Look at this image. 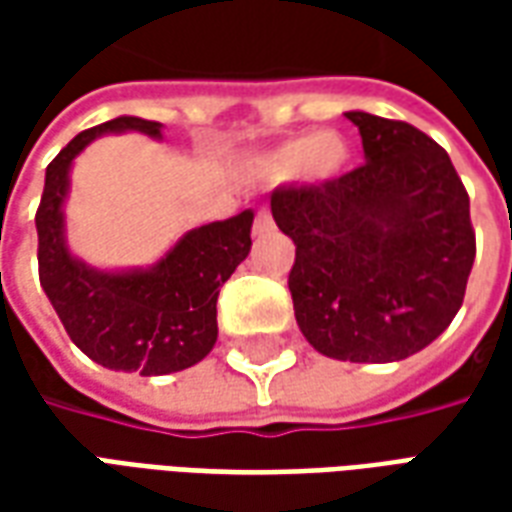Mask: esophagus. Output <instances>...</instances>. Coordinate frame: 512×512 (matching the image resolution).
<instances>
[{"label":"esophagus","instance_id":"esophagus-1","mask_svg":"<svg viewBox=\"0 0 512 512\" xmlns=\"http://www.w3.org/2000/svg\"><path fill=\"white\" fill-rule=\"evenodd\" d=\"M274 230V219H271V213H268V208H260L255 216V227H252V233L260 238V235H268Z\"/></svg>","mask_w":512,"mask_h":512}]
</instances>
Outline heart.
Wrapping results in <instances>:
<instances>
[{
  "instance_id": "obj_1",
  "label": "heart",
  "mask_w": 512,
  "mask_h": 512,
  "mask_svg": "<svg viewBox=\"0 0 512 512\" xmlns=\"http://www.w3.org/2000/svg\"><path fill=\"white\" fill-rule=\"evenodd\" d=\"M348 161V147L337 134L299 136L268 156L266 167L274 178H293L301 169L312 178H334Z\"/></svg>"
}]
</instances>
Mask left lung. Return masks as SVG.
I'll list each match as a JSON object with an SVG mask.
<instances>
[{
  "instance_id": "1",
  "label": "left lung",
  "mask_w": 512,
  "mask_h": 512,
  "mask_svg": "<svg viewBox=\"0 0 512 512\" xmlns=\"http://www.w3.org/2000/svg\"><path fill=\"white\" fill-rule=\"evenodd\" d=\"M345 117L365 164L318 186H277L271 213L296 244L288 288L307 343L343 362H400L461 310L477 252L469 194L419 128Z\"/></svg>"
}]
</instances>
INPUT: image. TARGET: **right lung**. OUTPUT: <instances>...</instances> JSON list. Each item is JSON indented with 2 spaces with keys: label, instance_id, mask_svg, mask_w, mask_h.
<instances>
[{
  "label": "right lung",
  "instance_id": "right-lung-1",
  "mask_svg": "<svg viewBox=\"0 0 512 512\" xmlns=\"http://www.w3.org/2000/svg\"><path fill=\"white\" fill-rule=\"evenodd\" d=\"M142 131L158 139L161 123L115 117L87 128L46 167L40 197L38 271L65 332L98 365L139 376H167L197 365L216 343V299L252 246L255 213L202 224L147 271H98L68 252L62 202L73 158L101 134Z\"/></svg>",
  "mask_w": 512,
  "mask_h": 512
}]
</instances>
